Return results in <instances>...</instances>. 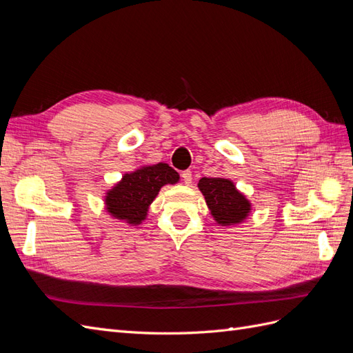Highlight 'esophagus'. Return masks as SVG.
I'll list each match as a JSON object with an SVG mask.
<instances>
[{"instance_id":"34e87169","label":"esophagus","mask_w":353,"mask_h":353,"mask_svg":"<svg viewBox=\"0 0 353 353\" xmlns=\"http://www.w3.org/2000/svg\"><path fill=\"white\" fill-rule=\"evenodd\" d=\"M181 178H183L185 185H190L191 179H193V174H191V170H184V172L181 174Z\"/></svg>"}]
</instances>
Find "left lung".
<instances>
[{"instance_id":"8db88e82","label":"left lung","mask_w":353,"mask_h":353,"mask_svg":"<svg viewBox=\"0 0 353 353\" xmlns=\"http://www.w3.org/2000/svg\"><path fill=\"white\" fill-rule=\"evenodd\" d=\"M199 188L205 196L212 216L221 225H232L248 218L250 203L225 178H201Z\"/></svg>"}]
</instances>
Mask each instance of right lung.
I'll list each match as a JSON object with an SVG mask.
<instances>
[{
    "label": "right lung",
    "mask_w": 353,
    "mask_h": 353,
    "mask_svg": "<svg viewBox=\"0 0 353 353\" xmlns=\"http://www.w3.org/2000/svg\"><path fill=\"white\" fill-rule=\"evenodd\" d=\"M179 175L166 163L144 166L132 174L123 175L105 196V209L112 216L138 225L145 219L147 209L156 199L159 190L166 184L178 183Z\"/></svg>",
    "instance_id": "right-lung-1"
}]
</instances>
